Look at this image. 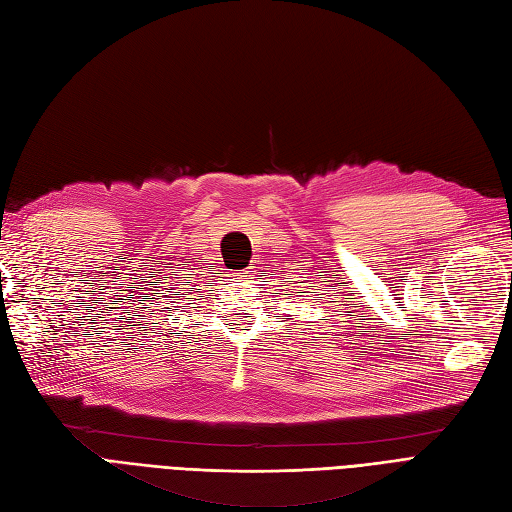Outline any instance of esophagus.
Returning <instances> with one entry per match:
<instances>
[{"label": "esophagus", "instance_id": "1", "mask_svg": "<svg viewBox=\"0 0 512 512\" xmlns=\"http://www.w3.org/2000/svg\"><path fill=\"white\" fill-rule=\"evenodd\" d=\"M247 276H249V271H247V269H245V271H241V278H243V280H247Z\"/></svg>", "mask_w": 512, "mask_h": 512}]
</instances>
